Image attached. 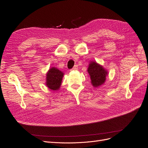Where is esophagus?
<instances>
[{"instance_id":"obj_1","label":"esophagus","mask_w":148,"mask_h":148,"mask_svg":"<svg viewBox=\"0 0 148 148\" xmlns=\"http://www.w3.org/2000/svg\"><path fill=\"white\" fill-rule=\"evenodd\" d=\"M78 69V66L77 65H75L74 67L73 68V70H77Z\"/></svg>"}]
</instances>
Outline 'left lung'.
I'll return each mask as SVG.
<instances>
[{
	"instance_id": "8db88e82",
	"label": "left lung",
	"mask_w": 148,
	"mask_h": 148,
	"mask_svg": "<svg viewBox=\"0 0 148 148\" xmlns=\"http://www.w3.org/2000/svg\"><path fill=\"white\" fill-rule=\"evenodd\" d=\"M87 72L90 75L92 85L94 87H99L104 84L108 75V71L103 66L96 61H90L87 68Z\"/></svg>"
}]
</instances>
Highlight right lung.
<instances>
[{"label":"right lung","mask_w":148,"mask_h":148,"mask_svg":"<svg viewBox=\"0 0 148 148\" xmlns=\"http://www.w3.org/2000/svg\"><path fill=\"white\" fill-rule=\"evenodd\" d=\"M64 76L63 72L52 67L49 68L46 74V86L51 90H58L61 85L62 77Z\"/></svg>","instance_id":"obj_1"}]
</instances>
